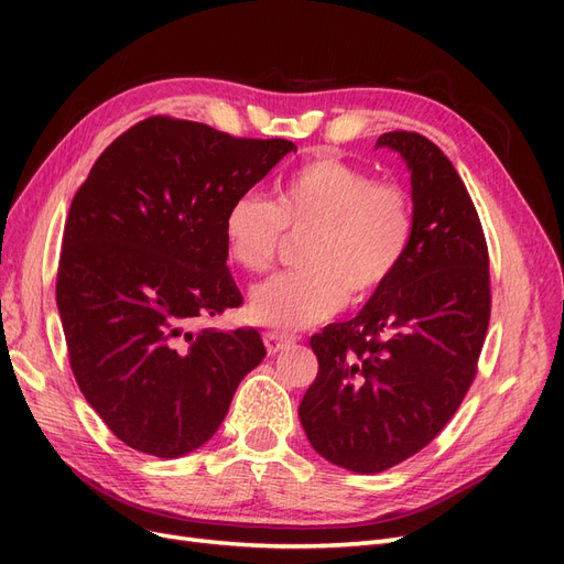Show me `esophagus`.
<instances>
[{"mask_svg":"<svg viewBox=\"0 0 564 564\" xmlns=\"http://www.w3.org/2000/svg\"><path fill=\"white\" fill-rule=\"evenodd\" d=\"M263 344H265L268 355H278V352H282L284 348H289V346L294 344V336L282 334V332H265L263 334Z\"/></svg>","mask_w":564,"mask_h":564,"instance_id":"1","label":"esophagus"}]
</instances>
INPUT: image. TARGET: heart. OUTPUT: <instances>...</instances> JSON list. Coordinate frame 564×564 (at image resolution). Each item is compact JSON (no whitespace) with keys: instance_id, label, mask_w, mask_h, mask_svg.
Here are the masks:
<instances>
[{"instance_id":"b5f03b06","label":"heart","mask_w":564,"mask_h":564,"mask_svg":"<svg viewBox=\"0 0 564 564\" xmlns=\"http://www.w3.org/2000/svg\"><path fill=\"white\" fill-rule=\"evenodd\" d=\"M284 230L308 232L305 270L284 272L249 296V317L270 329L299 332L365 301L395 275L414 237L412 199L398 183L373 178L344 160L305 162L275 187V199L237 197L224 218L228 259L247 272L275 261Z\"/></svg>"}]
</instances>
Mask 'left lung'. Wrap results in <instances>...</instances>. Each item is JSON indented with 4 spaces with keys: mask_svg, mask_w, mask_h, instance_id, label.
Instances as JSON below:
<instances>
[{
    "mask_svg": "<svg viewBox=\"0 0 564 564\" xmlns=\"http://www.w3.org/2000/svg\"><path fill=\"white\" fill-rule=\"evenodd\" d=\"M412 174L414 237L365 308L311 338L317 377L299 419L313 449L352 473H381L421 452L468 392L489 327V253L475 204L433 141H377Z\"/></svg>",
    "mask_w": 564,
    "mask_h": 564,
    "instance_id": "1",
    "label": "left lung"
}]
</instances>
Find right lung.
<instances>
[{
	"mask_svg": "<svg viewBox=\"0 0 564 564\" xmlns=\"http://www.w3.org/2000/svg\"><path fill=\"white\" fill-rule=\"evenodd\" d=\"M292 150L150 117L104 150L73 197L56 280L67 355L84 398L131 449L178 458L202 447L265 357L256 329L187 327L242 305L224 218Z\"/></svg>",
	"mask_w": 564,
	"mask_h": 564,
	"instance_id": "add662e5",
	"label": "right lung"
}]
</instances>
